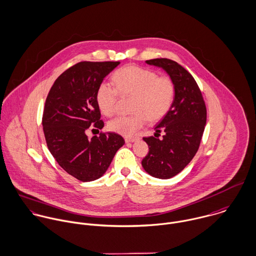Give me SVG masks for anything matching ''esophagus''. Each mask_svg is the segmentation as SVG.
<instances>
[{
  "instance_id": "obj_1",
  "label": "esophagus",
  "mask_w": 256,
  "mask_h": 256,
  "mask_svg": "<svg viewBox=\"0 0 256 256\" xmlns=\"http://www.w3.org/2000/svg\"><path fill=\"white\" fill-rule=\"evenodd\" d=\"M140 137L139 136H134V137H125V141L127 143H132V142H135L137 140H139Z\"/></svg>"
}]
</instances>
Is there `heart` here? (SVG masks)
Wrapping results in <instances>:
<instances>
[{"label": "heart", "instance_id": "1", "mask_svg": "<svg viewBox=\"0 0 256 256\" xmlns=\"http://www.w3.org/2000/svg\"><path fill=\"white\" fill-rule=\"evenodd\" d=\"M112 80L114 86L102 82L97 87L96 102L100 111L106 116H112L120 95L133 96L131 109L134 113L110 120V131L129 137L149 119L161 120L170 111L176 94V86L170 76H159L151 70L128 66L116 70Z\"/></svg>", "mask_w": 256, "mask_h": 256}]
</instances>
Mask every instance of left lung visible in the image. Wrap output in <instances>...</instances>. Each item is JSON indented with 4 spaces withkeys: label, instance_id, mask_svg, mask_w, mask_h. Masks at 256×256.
I'll list each match as a JSON object with an SVG mask.
<instances>
[{
    "label": "left lung",
    "instance_id": "1",
    "mask_svg": "<svg viewBox=\"0 0 256 256\" xmlns=\"http://www.w3.org/2000/svg\"><path fill=\"white\" fill-rule=\"evenodd\" d=\"M146 62L168 72L176 94L170 111L155 127V137L143 138L149 152L142 166L155 178H170L184 170L198 152L206 122V107L194 78L178 62L169 58ZM160 132L163 138H158Z\"/></svg>",
    "mask_w": 256,
    "mask_h": 256
}]
</instances>
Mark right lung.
Returning a JSON list of instances; mask_svg holds the SVG:
<instances>
[{"label":"right lung","instance_id":"right-lung-1","mask_svg":"<svg viewBox=\"0 0 256 256\" xmlns=\"http://www.w3.org/2000/svg\"><path fill=\"white\" fill-rule=\"evenodd\" d=\"M119 64L80 62L56 80L46 100L42 128L48 148L64 170L82 182L100 178L125 143L116 133L86 136L90 126H104L96 90Z\"/></svg>","mask_w":256,"mask_h":256}]
</instances>
